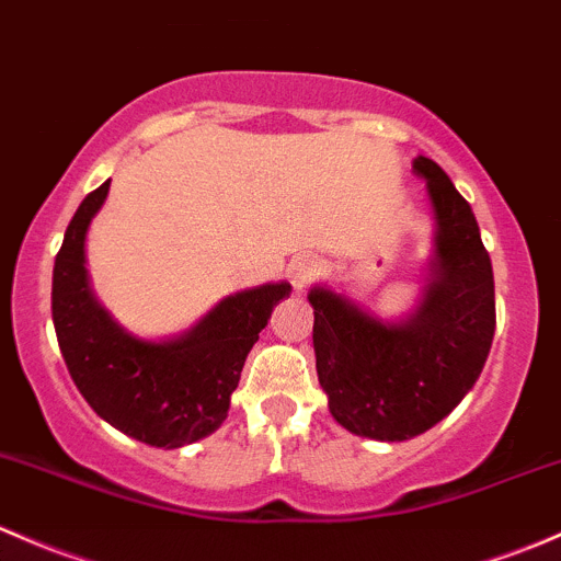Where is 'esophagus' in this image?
<instances>
[{"label": "esophagus", "mask_w": 561, "mask_h": 561, "mask_svg": "<svg viewBox=\"0 0 561 561\" xmlns=\"http://www.w3.org/2000/svg\"><path fill=\"white\" fill-rule=\"evenodd\" d=\"M317 271H320V268H317V261L311 255L293 257L290 265H287V276H290V282H293V287H296V290H304V287L309 285L311 279H314Z\"/></svg>", "instance_id": "34e87169"}]
</instances>
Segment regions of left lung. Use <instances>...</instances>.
I'll return each mask as SVG.
<instances>
[{"label": "left lung", "mask_w": 561, "mask_h": 561, "mask_svg": "<svg viewBox=\"0 0 561 561\" xmlns=\"http://www.w3.org/2000/svg\"><path fill=\"white\" fill-rule=\"evenodd\" d=\"M433 209L424 287L405 317H379L314 285V355L333 420L359 438L409 440L449 416L481 376L494 339V276L473 209L444 169L414 158Z\"/></svg>", "instance_id": "obj_1"}]
</instances>
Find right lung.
Listing matches in <instances>:
<instances>
[{"mask_svg": "<svg viewBox=\"0 0 561 561\" xmlns=\"http://www.w3.org/2000/svg\"><path fill=\"white\" fill-rule=\"evenodd\" d=\"M110 180L82 198L53 265V325L69 376L104 422L156 449H180L226 422L257 333L290 282H265L211 306L193 328L141 339L96 298L85 268L91 220Z\"/></svg>", "mask_w": 561, "mask_h": 561, "instance_id": "right-lung-1", "label": "right lung"}]
</instances>
